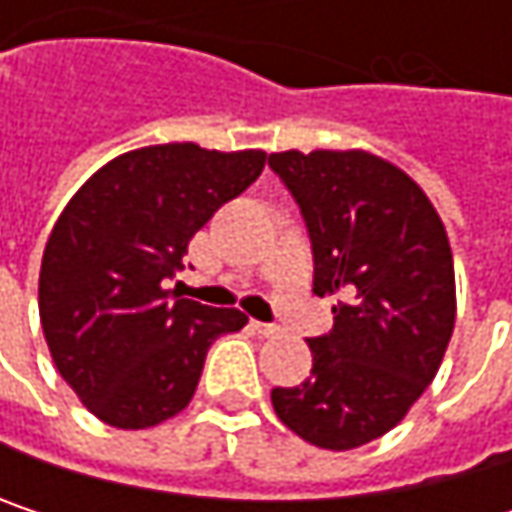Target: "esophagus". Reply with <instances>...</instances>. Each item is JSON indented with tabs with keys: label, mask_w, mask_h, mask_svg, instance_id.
Here are the masks:
<instances>
[{
	"label": "esophagus",
	"mask_w": 512,
	"mask_h": 512,
	"mask_svg": "<svg viewBox=\"0 0 512 512\" xmlns=\"http://www.w3.org/2000/svg\"><path fill=\"white\" fill-rule=\"evenodd\" d=\"M252 329H255L257 335H263V338H275V335L281 332V326H275V323H260V320H252Z\"/></svg>",
	"instance_id": "34e87169"
}]
</instances>
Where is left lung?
I'll use <instances>...</instances> for the list:
<instances>
[{"label": "left lung", "instance_id": "obj_1", "mask_svg": "<svg viewBox=\"0 0 512 512\" xmlns=\"http://www.w3.org/2000/svg\"><path fill=\"white\" fill-rule=\"evenodd\" d=\"M308 228L314 293L344 296L314 367L272 388L275 415L305 442L350 451L385 436L433 382L457 317L454 257L421 186L364 151L269 156Z\"/></svg>", "mask_w": 512, "mask_h": 512}]
</instances>
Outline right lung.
<instances>
[{
	"instance_id": "obj_1",
	"label": "right lung",
	"mask_w": 512,
	"mask_h": 512,
	"mask_svg": "<svg viewBox=\"0 0 512 512\" xmlns=\"http://www.w3.org/2000/svg\"><path fill=\"white\" fill-rule=\"evenodd\" d=\"M263 162V151L192 142L142 148L103 165L58 216L41 260V326L61 379L109 427L145 430L186 409L213 341L249 323L165 284Z\"/></svg>"
}]
</instances>
